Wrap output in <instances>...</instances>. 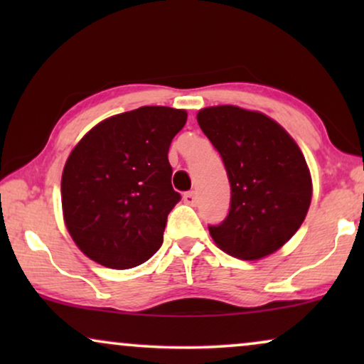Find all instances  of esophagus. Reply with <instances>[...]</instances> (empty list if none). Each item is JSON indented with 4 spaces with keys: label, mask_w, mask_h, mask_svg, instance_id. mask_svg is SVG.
Here are the masks:
<instances>
[{
    "label": "esophagus",
    "mask_w": 364,
    "mask_h": 364,
    "mask_svg": "<svg viewBox=\"0 0 364 364\" xmlns=\"http://www.w3.org/2000/svg\"><path fill=\"white\" fill-rule=\"evenodd\" d=\"M183 202H186L187 205H196V203H197V193L196 192H186V193H183Z\"/></svg>",
    "instance_id": "34e87169"
}]
</instances>
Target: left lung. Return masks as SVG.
Masks as SVG:
<instances>
[{
  "label": "left lung",
  "mask_w": 364,
  "mask_h": 364,
  "mask_svg": "<svg viewBox=\"0 0 364 364\" xmlns=\"http://www.w3.org/2000/svg\"><path fill=\"white\" fill-rule=\"evenodd\" d=\"M197 121L230 182L225 220L208 225L213 242L240 260L277 252L310 208L311 177L300 147L273 119L237 106L205 107Z\"/></svg>",
  "instance_id": "8db88e82"
}]
</instances>
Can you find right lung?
I'll use <instances>...</instances> for the list:
<instances>
[{"mask_svg":"<svg viewBox=\"0 0 364 364\" xmlns=\"http://www.w3.org/2000/svg\"><path fill=\"white\" fill-rule=\"evenodd\" d=\"M183 109L144 106L99 122L69 154L61 178L64 222L84 255L126 270L162 245L172 188L168 147Z\"/></svg>","mask_w":364,"mask_h":364,"instance_id":"obj_1","label":"right lung"}]
</instances>
